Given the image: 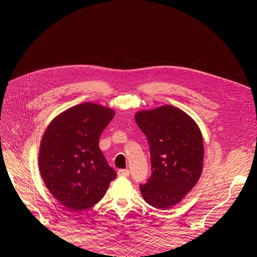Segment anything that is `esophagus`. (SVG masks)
<instances>
[{
    "label": "esophagus",
    "instance_id": "esophagus-1",
    "mask_svg": "<svg viewBox=\"0 0 257 257\" xmlns=\"http://www.w3.org/2000/svg\"><path fill=\"white\" fill-rule=\"evenodd\" d=\"M129 174H130V172L127 169H120L117 171V175L119 177H128Z\"/></svg>",
    "mask_w": 257,
    "mask_h": 257
}]
</instances>
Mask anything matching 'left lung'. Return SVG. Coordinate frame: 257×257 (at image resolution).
<instances>
[{
  "mask_svg": "<svg viewBox=\"0 0 257 257\" xmlns=\"http://www.w3.org/2000/svg\"><path fill=\"white\" fill-rule=\"evenodd\" d=\"M150 148L152 174L141 193L148 204L168 209L186 196L203 169L204 146L195 120L171 105L136 114Z\"/></svg>",
  "mask_w": 257,
  "mask_h": 257,
  "instance_id": "obj_1",
  "label": "left lung"
}]
</instances>
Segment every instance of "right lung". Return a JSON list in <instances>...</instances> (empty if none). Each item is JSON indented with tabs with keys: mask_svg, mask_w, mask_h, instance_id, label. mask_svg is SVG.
I'll use <instances>...</instances> for the list:
<instances>
[{
	"mask_svg": "<svg viewBox=\"0 0 257 257\" xmlns=\"http://www.w3.org/2000/svg\"><path fill=\"white\" fill-rule=\"evenodd\" d=\"M113 116L111 108L86 102L57 115L44 133L39 172L50 193L67 209L80 211L97 204L116 177L99 147Z\"/></svg>",
	"mask_w": 257,
	"mask_h": 257,
	"instance_id": "1",
	"label": "right lung"
}]
</instances>
